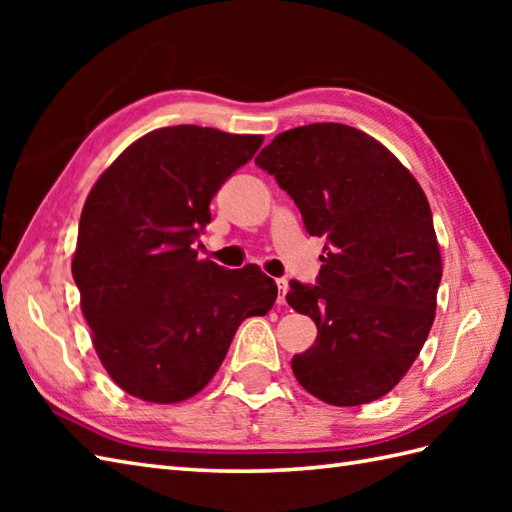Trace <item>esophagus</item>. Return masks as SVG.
I'll return each instance as SVG.
<instances>
[{
    "label": "esophagus",
    "mask_w": 512,
    "mask_h": 512,
    "mask_svg": "<svg viewBox=\"0 0 512 512\" xmlns=\"http://www.w3.org/2000/svg\"><path fill=\"white\" fill-rule=\"evenodd\" d=\"M277 306H286V292H288V281L286 279H277Z\"/></svg>",
    "instance_id": "esophagus-1"
}]
</instances>
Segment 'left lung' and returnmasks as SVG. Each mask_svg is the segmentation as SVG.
I'll use <instances>...</instances> for the list:
<instances>
[{"mask_svg": "<svg viewBox=\"0 0 512 512\" xmlns=\"http://www.w3.org/2000/svg\"><path fill=\"white\" fill-rule=\"evenodd\" d=\"M255 165L295 200L306 231L325 237L317 286L290 281L286 295L319 330L292 372L328 405L378 400L436 319L442 257L427 195L389 149L341 123L288 129Z\"/></svg>", "mask_w": 512, "mask_h": 512, "instance_id": "left-lung-1", "label": "left lung"}]
</instances>
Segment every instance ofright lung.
Returning a JSON list of instances; mask_svg holds the SVG:
<instances>
[{
  "label": "right lung",
  "instance_id": "1",
  "mask_svg": "<svg viewBox=\"0 0 512 512\" xmlns=\"http://www.w3.org/2000/svg\"><path fill=\"white\" fill-rule=\"evenodd\" d=\"M262 136L162 127L129 145L85 200L72 277L94 350L127 394L171 405L209 385L239 325L264 317L275 281L255 264L198 259L213 195Z\"/></svg>",
  "mask_w": 512,
  "mask_h": 512
}]
</instances>
